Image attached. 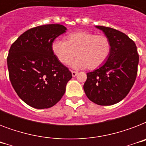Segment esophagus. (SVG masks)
Returning a JSON list of instances; mask_svg holds the SVG:
<instances>
[{"mask_svg": "<svg viewBox=\"0 0 146 146\" xmlns=\"http://www.w3.org/2000/svg\"><path fill=\"white\" fill-rule=\"evenodd\" d=\"M78 74V72H74V71H72V74L73 77L77 76V74Z\"/></svg>", "mask_w": 146, "mask_h": 146, "instance_id": "34e87169", "label": "esophagus"}]
</instances>
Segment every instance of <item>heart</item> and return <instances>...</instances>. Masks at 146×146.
Returning a JSON list of instances; mask_svg holds the SVG:
<instances>
[{
    "mask_svg": "<svg viewBox=\"0 0 146 146\" xmlns=\"http://www.w3.org/2000/svg\"><path fill=\"white\" fill-rule=\"evenodd\" d=\"M51 49L58 60L64 65H68L77 54L78 57L72 62V67L95 69L107 60L111 45L106 35L79 31L68 35L66 41L54 39Z\"/></svg>",
    "mask_w": 146,
    "mask_h": 146,
    "instance_id": "obj_1",
    "label": "heart"
}]
</instances>
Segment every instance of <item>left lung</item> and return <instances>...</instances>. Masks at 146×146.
Masks as SVG:
<instances>
[{"instance_id": "left-lung-1", "label": "left lung", "mask_w": 146, "mask_h": 146, "mask_svg": "<svg viewBox=\"0 0 146 146\" xmlns=\"http://www.w3.org/2000/svg\"><path fill=\"white\" fill-rule=\"evenodd\" d=\"M110 40L111 49L106 63L87 73L84 90L90 101L111 106L127 96L137 74L139 54L136 44L125 34L109 27L96 25Z\"/></svg>"}]
</instances>
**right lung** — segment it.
Returning <instances> with one entry per match:
<instances>
[{
    "mask_svg": "<svg viewBox=\"0 0 146 146\" xmlns=\"http://www.w3.org/2000/svg\"><path fill=\"white\" fill-rule=\"evenodd\" d=\"M66 28L50 24L30 29L11 45L7 56L9 77L23 102L33 108H50L66 92L72 72L53 54L51 44Z\"/></svg>",
    "mask_w": 146,
    "mask_h": 146,
    "instance_id": "1",
    "label": "right lung"
}]
</instances>
